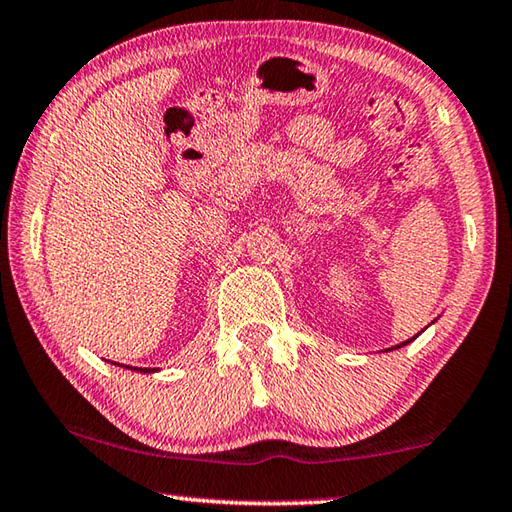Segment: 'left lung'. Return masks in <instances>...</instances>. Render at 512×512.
Wrapping results in <instances>:
<instances>
[{
    "label": "left lung",
    "mask_w": 512,
    "mask_h": 512,
    "mask_svg": "<svg viewBox=\"0 0 512 512\" xmlns=\"http://www.w3.org/2000/svg\"><path fill=\"white\" fill-rule=\"evenodd\" d=\"M414 339H416V337H411V339H407V342H402V344H400V346H407V344H409V342H414ZM400 346H396V348H400Z\"/></svg>",
    "instance_id": "obj_1"
}]
</instances>
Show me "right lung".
<instances>
[{"label": "right lung", "mask_w": 512, "mask_h": 512, "mask_svg": "<svg viewBox=\"0 0 512 512\" xmlns=\"http://www.w3.org/2000/svg\"><path fill=\"white\" fill-rule=\"evenodd\" d=\"M125 369H132V366H125ZM132 371H143V373H150V371H155V369H132Z\"/></svg>", "instance_id": "add662e5"}]
</instances>
